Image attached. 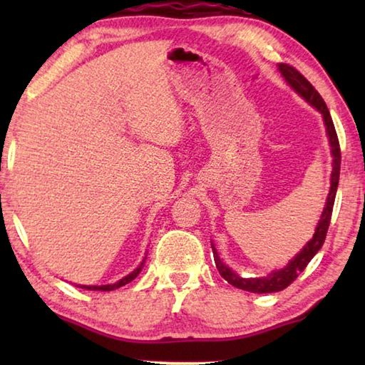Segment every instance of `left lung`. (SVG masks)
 <instances>
[{"mask_svg": "<svg viewBox=\"0 0 365 365\" xmlns=\"http://www.w3.org/2000/svg\"><path fill=\"white\" fill-rule=\"evenodd\" d=\"M279 69L282 72V76L285 77V80L296 93L301 95L309 104H312V106L324 115L327 135H329V141L331 148L333 170H331V178H330V193L327 196V205L324 207L322 217H320L317 224L316 233H314L311 242H307L304 248L299 251V255H296L292 261L287 264V267H283L280 270H274L269 277H262V279H243V277L235 274L232 269H228L227 265L220 261L217 250L214 248V245H211L212 252H214V262H215V267L219 270V274L224 277L230 285L251 293H275V292H282V289H285L288 285H292V283L298 279V275L306 269V265L311 262V259L317 255V251L320 248H322L327 237V230H329V225H330L333 205H335V196H336L338 180H339V165H341V151H339L338 135L335 130V125H333L330 110L327 108L322 96L319 95V91L314 88L311 82H309L301 72L296 71L293 66L279 64Z\"/></svg>", "mask_w": 365, "mask_h": 365, "instance_id": "1", "label": "left lung"}]
</instances>
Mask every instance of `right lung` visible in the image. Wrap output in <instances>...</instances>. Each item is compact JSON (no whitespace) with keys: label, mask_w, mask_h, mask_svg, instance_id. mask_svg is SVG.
<instances>
[{"label":"right lung","mask_w":365,"mask_h":365,"mask_svg":"<svg viewBox=\"0 0 365 365\" xmlns=\"http://www.w3.org/2000/svg\"><path fill=\"white\" fill-rule=\"evenodd\" d=\"M143 264H145V259H143V262H141L138 267L132 272V274H128L127 277H123V279L113 283V285H101V287H86V285H82V288H85V289H98V292H113V289H115V288H120L123 285H127V283H130L135 279V277L140 274L141 269H143Z\"/></svg>","instance_id":"add662e5"}]
</instances>
